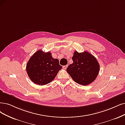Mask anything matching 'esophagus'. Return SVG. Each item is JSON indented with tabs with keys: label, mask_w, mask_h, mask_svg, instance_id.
I'll use <instances>...</instances> for the list:
<instances>
[{
	"label": "esophagus",
	"mask_w": 125,
	"mask_h": 125,
	"mask_svg": "<svg viewBox=\"0 0 125 125\" xmlns=\"http://www.w3.org/2000/svg\"><path fill=\"white\" fill-rule=\"evenodd\" d=\"M67 66H68V65H65V66H63V68L64 69V70H66V68H67Z\"/></svg>",
	"instance_id": "34e87169"
}]
</instances>
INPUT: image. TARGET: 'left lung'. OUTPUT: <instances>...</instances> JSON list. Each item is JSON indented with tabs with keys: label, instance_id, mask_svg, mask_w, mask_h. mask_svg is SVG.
Listing matches in <instances>:
<instances>
[{
	"label": "left lung",
	"instance_id": "1",
	"mask_svg": "<svg viewBox=\"0 0 125 125\" xmlns=\"http://www.w3.org/2000/svg\"><path fill=\"white\" fill-rule=\"evenodd\" d=\"M73 63L67 67L66 71L77 83L87 85L97 77L100 68L96 58L85 51L79 53L75 51L72 57Z\"/></svg>",
	"mask_w": 125,
	"mask_h": 125
}]
</instances>
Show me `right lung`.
<instances>
[{
	"label": "right lung",
	"mask_w": 125,
	"mask_h": 125,
	"mask_svg": "<svg viewBox=\"0 0 125 125\" xmlns=\"http://www.w3.org/2000/svg\"><path fill=\"white\" fill-rule=\"evenodd\" d=\"M62 68L59 60L52 58L50 52L39 50L27 62L26 71L32 82L44 85L52 82Z\"/></svg>",
	"instance_id": "add662e5"
}]
</instances>
